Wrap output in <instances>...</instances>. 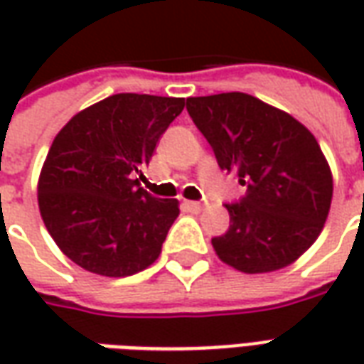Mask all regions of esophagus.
<instances>
[{"label": "esophagus", "instance_id": "1", "mask_svg": "<svg viewBox=\"0 0 364 364\" xmlns=\"http://www.w3.org/2000/svg\"><path fill=\"white\" fill-rule=\"evenodd\" d=\"M183 206L187 208V210H193V213H198V210H203V205L200 203H195V200H185Z\"/></svg>", "mask_w": 364, "mask_h": 364}]
</instances>
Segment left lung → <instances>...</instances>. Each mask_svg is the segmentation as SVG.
Wrapping results in <instances>:
<instances>
[{
  "label": "left lung",
  "instance_id": "obj_1",
  "mask_svg": "<svg viewBox=\"0 0 364 364\" xmlns=\"http://www.w3.org/2000/svg\"><path fill=\"white\" fill-rule=\"evenodd\" d=\"M187 111L220 169L247 187L240 203L226 205L230 228L213 237L216 255L247 274L294 263L331 206L333 177L318 140L289 112L240 91L189 97Z\"/></svg>",
  "mask_w": 364,
  "mask_h": 364
}]
</instances>
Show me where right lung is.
<instances>
[{"label": "right lung", "mask_w": 364, "mask_h": 364, "mask_svg": "<svg viewBox=\"0 0 364 364\" xmlns=\"http://www.w3.org/2000/svg\"><path fill=\"white\" fill-rule=\"evenodd\" d=\"M183 107V97L117 93L77 112L56 134L38 177V208L75 265L128 277L158 259L179 203L151 197L140 179Z\"/></svg>", "instance_id": "add662e5"}]
</instances>
